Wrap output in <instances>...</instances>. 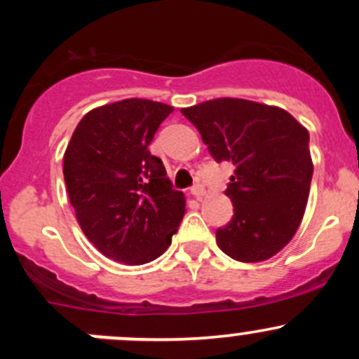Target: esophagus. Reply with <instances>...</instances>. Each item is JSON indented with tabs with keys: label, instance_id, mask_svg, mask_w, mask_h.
I'll return each mask as SVG.
<instances>
[{
	"label": "esophagus",
	"instance_id": "1",
	"mask_svg": "<svg viewBox=\"0 0 359 359\" xmlns=\"http://www.w3.org/2000/svg\"><path fill=\"white\" fill-rule=\"evenodd\" d=\"M205 193H206L205 186H203L201 182H196L193 187H191V194H193L194 198H198V200H201V198L205 196Z\"/></svg>",
	"mask_w": 359,
	"mask_h": 359
}]
</instances>
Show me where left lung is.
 I'll use <instances>...</instances> for the list:
<instances>
[{"label": "left lung", "instance_id": "1", "mask_svg": "<svg viewBox=\"0 0 359 359\" xmlns=\"http://www.w3.org/2000/svg\"><path fill=\"white\" fill-rule=\"evenodd\" d=\"M217 163H233L226 194L231 222L217 245L240 262L276 255L302 220L313 179L307 130L280 107L243 99H213L180 111Z\"/></svg>", "mask_w": 359, "mask_h": 359}]
</instances>
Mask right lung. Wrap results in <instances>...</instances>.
Returning a JSON list of instances; mask_svg holds the SVG:
<instances>
[{
	"label": "right lung",
	"mask_w": 359,
	"mask_h": 359,
	"mask_svg": "<svg viewBox=\"0 0 359 359\" xmlns=\"http://www.w3.org/2000/svg\"><path fill=\"white\" fill-rule=\"evenodd\" d=\"M172 106L126 99L86 112L64 154L76 219L93 247L116 262L158 259L186 213L184 193L147 146Z\"/></svg>",
	"instance_id": "right-lung-1"
}]
</instances>
